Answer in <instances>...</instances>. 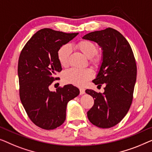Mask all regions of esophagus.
Instances as JSON below:
<instances>
[{"label": "esophagus", "instance_id": "34e87169", "mask_svg": "<svg viewBox=\"0 0 152 152\" xmlns=\"http://www.w3.org/2000/svg\"><path fill=\"white\" fill-rule=\"evenodd\" d=\"M80 94L81 95L85 94V89H83V88H80Z\"/></svg>", "mask_w": 152, "mask_h": 152}]
</instances>
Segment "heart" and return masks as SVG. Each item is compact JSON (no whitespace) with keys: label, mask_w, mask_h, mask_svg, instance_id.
<instances>
[{"label":"heart","mask_w":152,"mask_h":152,"mask_svg":"<svg viewBox=\"0 0 152 152\" xmlns=\"http://www.w3.org/2000/svg\"><path fill=\"white\" fill-rule=\"evenodd\" d=\"M76 48L85 55L87 58H91L96 54L98 48L96 45L92 41L87 40H81L76 45ZM71 54V48L69 45H65L62 46L58 52V59L63 67L69 65V57ZM91 63L96 66L99 65L100 57H96L91 60ZM92 77V72L89 69H78L72 68L67 70L63 74V80L65 83H70L76 86L82 87L86 84L87 81Z\"/></svg>","instance_id":"b5f03b06"}]
</instances>
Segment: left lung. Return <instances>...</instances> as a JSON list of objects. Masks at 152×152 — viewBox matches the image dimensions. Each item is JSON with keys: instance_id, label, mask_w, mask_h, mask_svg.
<instances>
[{"instance_id": "obj_1", "label": "left lung", "mask_w": 152, "mask_h": 152, "mask_svg": "<svg viewBox=\"0 0 152 152\" xmlns=\"http://www.w3.org/2000/svg\"><path fill=\"white\" fill-rule=\"evenodd\" d=\"M83 39L96 42L101 48V63L92 82L105 83L103 94L85 90L94 98L87 117L98 127L110 128L121 121L131 106L137 73L135 58L126 38L110 27L87 34Z\"/></svg>"}]
</instances>
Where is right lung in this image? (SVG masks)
I'll list each match as a JSON object with an SVG mask.
<instances>
[{"instance_id":"add662e5","label":"right lung","mask_w":152,"mask_h":152,"mask_svg":"<svg viewBox=\"0 0 152 152\" xmlns=\"http://www.w3.org/2000/svg\"><path fill=\"white\" fill-rule=\"evenodd\" d=\"M45 28L28 40L18 60L21 102L31 121L42 129H54L64 123L68 102L79 95L78 88L66 85L51 91L49 86L62 70L58 52L78 35Z\"/></svg>"}]
</instances>
